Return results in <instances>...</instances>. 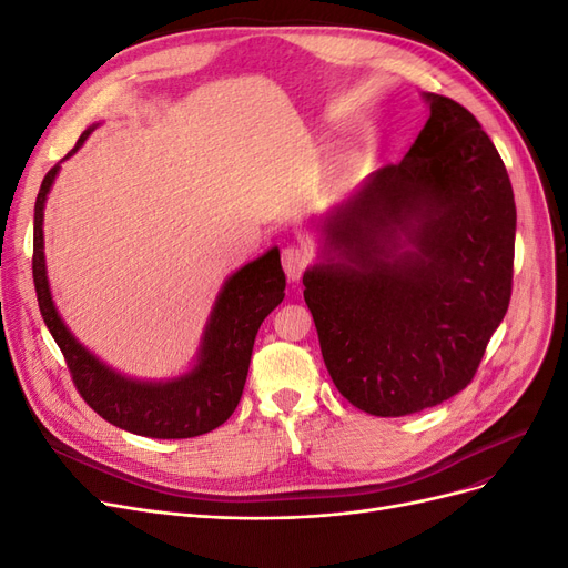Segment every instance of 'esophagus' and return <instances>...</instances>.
Here are the masks:
<instances>
[{
    "label": "esophagus",
    "mask_w": 568,
    "mask_h": 568,
    "mask_svg": "<svg viewBox=\"0 0 568 568\" xmlns=\"http://www.w3.org/2000/svg\"><path fill=\"white\" fill-rule=\"evenodd\" d=\"M282 265H284V272L286 277L291 282H298L301 274L307 270V265H311V251H307L305 246H286L282 251Z\"/></svg>",
    "instance_id": "obj_1"
}]
</instances>
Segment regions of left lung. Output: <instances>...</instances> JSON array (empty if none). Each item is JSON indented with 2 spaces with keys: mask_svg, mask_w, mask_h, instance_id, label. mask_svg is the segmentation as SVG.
Returning a JSON list of instances; mask_svg holds the SVG:
<instances>
[{
  "mask_svg": "<svg viewBox=\"0 0 568 568\" xmlns=\"http://www.w3.org/2000/svg\"><path fill=\"white\" fill-rule=\"evenodd\" d=\"M424 130L324 220L303 274L324 365L374 417L422 412L471 384L511 296L507 168L457 101L424 94Z\"/></svg>",
  "mask_w": 568,
  "mask_h": 568,
  "instance_id": "obj_1",
  "label": "left lung"
}]
</instances>
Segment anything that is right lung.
<instances>
[{
    "label": "right lung",
    "mask_w": 568,
    "mask_h": 568,
    "mask_svg": "<svg viewBox=\"0 0 568 568\" xmlns=\"http://www.w3.org/2000/svg\"><path fill=\"white\" fill-rule=\"evenodd\" d=\"M80 134L75 149L88 140ZM63 159V161H65ZM59 168L42 180L36 201V234H32V280H36L40 313L47 329L61 348L65 365L82 400L99 417L118 428L146 438H194L225 424L242 400L248 376L253 341L263 320L284 301L286 277L280 248H270L242 270H236L217 294L215 307L201 338L194 369L168 382H140L106 367L97 355L68 332L54 301H51L44 265V203Z\"/></svg>",
    "instance_id": "1"
}]
</instances>
